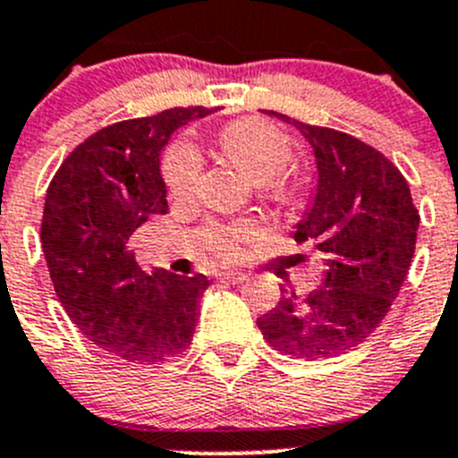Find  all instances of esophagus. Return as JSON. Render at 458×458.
I'll use <instances>...</instances> for the list:
<instances>
[{
  "instance_id": "34e87169",
  "label": "esophagus",
  "mask_w": 458,
  "mask_h": 458,
  "mask_svg": "<svg viewBox=\"0 0 458 458\" xmlns=\"http://www.w3.org/2000/svg\"><path fill=\"white\" fill-rule=\"evenodd\" d=\"M246 273L243 271H219L216 273V280H224V282H233V284H239V282L246 280Z\"/></svg>"
}]
</instances>
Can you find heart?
Listing matches in <instances>:
<instances>
[{"mask_svg":"<svg viewBox=\"0 0 458 458\" xmlns=\"http://www.w3.org/2000/svg\"><path fill=\"white\" fill-rule=\"evenodd\" d=\"M216 144L237 169L258 181L262 199L284 205L296 196V181L284 171V165L292 160V142L276 126L253 117L239 119L221 128ZM162 178L171 199H191L200 182L199 153L185 142L171 144L162 157ZM255 237L258 225L253 221L209 224L203 230V246L215 258L233 259Z\"/></svg>","mask_w":458,"mask_h":458,"instance_id":"b5f03b06","label":"heart"}]
</instances>
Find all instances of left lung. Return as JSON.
<instances>
[{"label":"left lung","mask_w":458,"mask_h":458,"mask_svg":"<svg viewBox=\"0 0 458 458\" xmlns=\"http://www.w3.org/2000/svg\"><path fill=\"white\" fill-rule=\"evenodd\" d=\"M268 114L296 126L314 151L316 194L293 237L323 259V282L307 296L282 287L258 327L287 357H339L364 344L391 310L420 216L400 169L377 148L335 128Z\"/></svg>","instance_id":"left-lung-1"}]
</instances>
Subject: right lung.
I'll return each mask as SVG.
<instances>
[{
    "mask_svg": "<svg viewBox=\"0 0 458 458\" xmlns=\"http://www.w3.org/2000/svg\"><path fill=\"white\" fill-rule=\"evenodd\" d=\"M208 108H171L126 119L81 142L49 182L42 250L55 296L74 326L101 350L156 364L191 344L199 301L209 280L140 268L132 233L166 215L160 151L171 132Z\"/></svg>",
    "mask_w": 458,
    "mask_h": 458,
    "instance_id": "add662e5",
    "label": "right lung"
}]
</instances>
